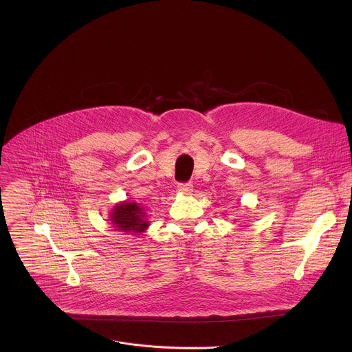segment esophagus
I'll list each match as a JSON object with an SVG mask.
<instances>
[{"instance_id":"34e87169","label":"esophagus","mask_w":352,"mask_h":352,"mask_svg":"<svg viewBox=\"0 0 352 352\" xmlns=\"http://www.w3.org/2000/svg\"><path fill=\"white\" fill-rule=\"evenodd\" d=\"M178 190H179L181 193L190 195L192 190H193V185H192V182H182V184H178Z\"/></svg>"}]
</instances>
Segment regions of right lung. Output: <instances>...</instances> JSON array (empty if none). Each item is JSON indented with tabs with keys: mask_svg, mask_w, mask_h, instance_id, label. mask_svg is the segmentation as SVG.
I'll use <instances>...</instances> for the list:
<instances>
[{
	"mask_svg": "<svg viewBox=\"0 0 352 352\" xmlns=\"http://www.w3.org/2000/svg\"><path fill=\"white\" fill-rule=\"evenodd\" d=\"M110 221L117 228V231L132 234L143 232L148 227L146 212L142 205L136 202H128V200L114 206L110 214Z\"/></svg>",
	"mask_w": 352,
	"mask_h": 352,
	"instance_id": "add662e5",
	"label": "right lung"
}]
</instances>
